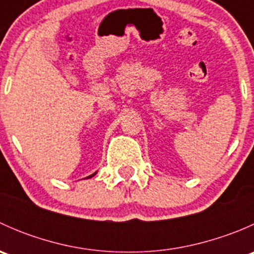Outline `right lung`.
<instances>
[{"label":"right lung","mask_w":254,"mask_h":254,"mask_svg":"<svg viewBox=\"0 0 254 254\" xmlns=\"http://www.w3.org/2000/svg\"><path fill=\"white\" fill-rule=\"evenodd\" d=\"M94 175H96V173H93V175H92V176H89V177H87V178H91V177H93Z\"/></svg>","instance_id":"right-lung-1"}]
</instances>
